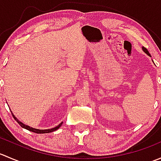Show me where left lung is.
I'll return each mask as SVG.
<instances>
[{
    "label": "left lung",
    "mask_w": 161,
    "mask_h": 161,
    "mask_svg": "<svg viewBox=\"0 0 161 161\" xmlns=\"http://www.w3.org/2000/svg\"><path fill=\"white\" fill-rule=\"evenodd\" d=\"M142 50H143V51H144V52H145V53H147V55H148V56H150V57H151L150 53H149V51H148V50H147V48H145V47H142ZM152 61H153V60H152ZM153 64H154V62H153Z\"/></svg>",
    "instance_id": "1"
}]
</instances>
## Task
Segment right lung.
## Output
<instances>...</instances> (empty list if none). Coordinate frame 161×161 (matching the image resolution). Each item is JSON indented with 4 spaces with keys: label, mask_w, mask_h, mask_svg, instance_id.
Returning a JSON list of instances; mask_svg holds the SVG:
<instances>
[{
    "label": "right lung",
    "mask_w": 161,
    "mask_h": 161,
    "mask_svg": "<svg viewBox=\"0 0 161 161\" xmlns=\"http://www.w3.org/2000/svg\"><path fill=\"white\" fill-rule=\"evenodd\" d=\"M10 110H11V109H10ZM11 114H12L13 118H14V120H15V121H17L18 123H19V125H20L21 127L23 128V129H27V130H29V131H32V132L38 133V134H41V133H49V132H52V131H54L58 130V129H59L60 127H61V125H62V123H63V122L60 123V124L58 125V126H56V127L53 128V129H34V128L30 127V126L26 125H25V124H23V123H22V122H21V121H19V120L18 119V118H16L15 116H14V114L12 113V111H11Z\"/></svg>",
    "instance_id": "add662e5"
}]
</instances>
